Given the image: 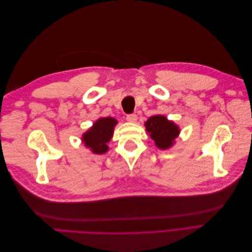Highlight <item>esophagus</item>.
<instances>
[{"label":"esophagus","instance_id":"1","mask_svg":"<svg viewBox=\"0 0 252 252\" xmlns=\"http://www.w3.org/2000/svg\"><path fill=\"white\" fill-rule=\"evenodd\" d=\"M126 120H127L128 122H130V123H135L136 120H138V116H136L135 113L128 114V116L126 117Z\"/></svg>","mask_w":252,"mask_h":252}]
</instances>
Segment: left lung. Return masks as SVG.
Segmentation results:
<instances>
[{
	"label": "left lung",
	"mask_w": 252,
	"mask_h": 252,
	"mask_svg": "<svg viewBox=\"0 0 252 252\" xmlns=\"http://www.w3.org/2000/svg\"><path fill=\"white\" fill-rule=\"evenodd\" d=\"M145 127L150 138L155 141L156 146L163 150L170 148L180 133L179 126L161 114L150 117L145 123Z\"/></svg>",
	"instance_id": "1"
}]
</instances>
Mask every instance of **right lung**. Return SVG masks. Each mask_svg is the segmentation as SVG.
Here are the masks:
<instances>
[{
    "label": "right lung",
    "mask_w": 252,
    "mask_h": 252,
    "mask_svg": "<svg viewBox=\"0 0 252 252\" xmlns=\"http://www.w3.org/2000/svg\"><path fill=\"white\" fill-rule=\"evenodd\" d=\"M118 121L113 118H100L93 127L89 128L82 136V141L87 148L95 155H103L108 150L107 143L110 141L113 134V128Z\"/></svg>",
    "instance_id": "obj_1"
}]
</instances>
